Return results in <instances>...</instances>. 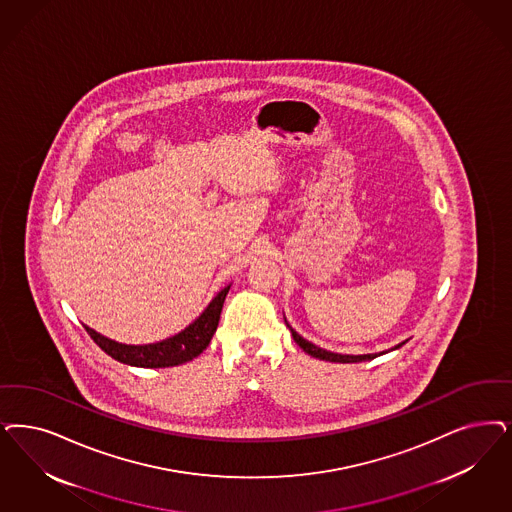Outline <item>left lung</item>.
Here are the masks:
<instances>
[{"label": "left lung", "instance_id": "1", "mask_svg": "<svg viewBox=\"0 0 512 512\" xmlns=\"http://www.w3.org/2000/svg\"><path fill=\"white\" fill-rule=\"evenodd\" d=\"M287 327H289V325H287ZM289 331H291V335H293V340L299 344L304 352L308 353V355H312V357H316V359H323V361L359 363V361H369V359H374V357L380 355V353H369V355H342V353L327 352V350H321L318 346H314L312 342L304 340V338H302L297 331H293L291 327H289ZM399 346H401V344H399ZM399 346H395V348H399Z\"/></svg>", "mask_w": 512, "mask_h": 512}]
</instances>
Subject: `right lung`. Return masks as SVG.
<instances>
[{"instance_id":"1","label":"right lung","mask_w":512,"mask_h":512,"mask_svg":"<svg viewBox=\"0 0 512 512\" xmlns=\"http://www.w3.org/2000/svg\"><path fill=\"white\" fill-rule=\"evenodd\" d=\"M230 285L217 293V297L210 302V306L202 312V316L191 323L185 331L179 335L166 338L157 344H145V346H126L115 340H109L106 336L98 335L96 331L87 329L90 338L113 359L121 361L124 365L132 367H145V369H160V367H176L181 363L193 361L196 355L206 350V346L212 342L213 333L217 329V323L221 318L223 302L229 293Z\"/></svg>"}]
</instances>
